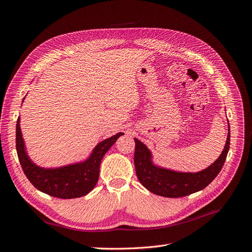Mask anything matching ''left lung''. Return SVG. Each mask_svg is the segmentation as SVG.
<instances>
[{"mask_svg":"<svg viewBox=\"0 0 252 252\" xmlns=\"http://www.w3.org/2000/svg\"><path fill=\"white\" fill-rule=\"evenodd\" d=\"M134 167L141 184L150 192L166 197H182L207 187L216 179L226 161L230 145V126L225 147L217 161L200 172H179L161 168L151 161V152L138 139H134Z\"/></svg>","mask_w":252,"mask_h":252,"instance_id":"8db88e82","label":"left lung"}]
</instances>
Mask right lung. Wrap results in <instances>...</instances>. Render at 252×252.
I'll list each match as a JSON object with an SVG mask.
<instances>
[{"instance_id": "add662e5", "label": "right lung", "mask_w": 252, "mask_h": 252, "mask_svg": "<svg viewBox=\"0 0 252 252\" xmlns=\"http://www.w3.org/2000/svg\"><path fill=\"white\" fill-rule=\"evenodd\" d=\"M123 134V132H119L98 143L86 161L60 168L46 169L36 166L27 156L19 118L17 122L16 146L22 169L36 189L59 199H75L86 195L94 188L100 174V165L103 157Z\"/></svg>"}]
</instances>
